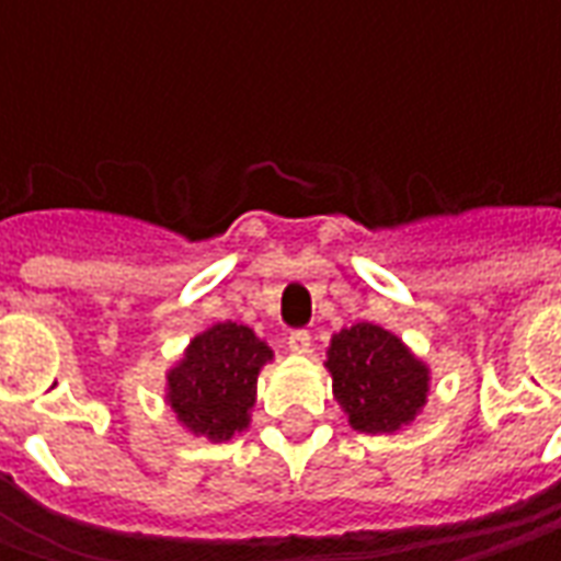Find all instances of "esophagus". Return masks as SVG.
Instances as JSON below:
<instances>
[{"label": "esophagus", "mask_w": 561, "mask_h": 561, "mask_svg": "<svg viewBox=\"0 0 561 561\" xmlns=\"http://www.w3.org/2000/svg\"><path fill=\"white\" fill-rule=\"evenodd\" d=\"M287 346H290L296 356H306V353L312 350V334H309V331H293V334L287 336Z\"/></svg>", "instance_id": "obj_1"}]
</instances>
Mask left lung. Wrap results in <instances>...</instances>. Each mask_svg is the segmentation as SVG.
Wrapping results in <instances>:
<instances>
[{
	"mask_svg": "<svg viewBox=\"0 0 561 561\" xmlns=\"http://www.w3.org/2000/svg\"><path fill=\"white\" fill-rule=\"evenodd\" d=\"M324 368L336 405L358 434H397L419 419L431 397V365L402 336L371 321L331 336Z\"/></svg>",
	"mask_w": 561,
	"mask_h": 561,
	"instance_id": "obj_1",
	"label": "left lung"
}]
</instances>
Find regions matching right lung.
Masks as SVG:
<instances>
[{
	"instance_id": "1",
	"label": "right lung",
	"mask_w": 561,
	"mask_h": 561,
	"mask_svg": "<svg viewBox=\"0 0 561 561\" xmlns=\"http://www.w3.org/2000/svg\"><path fill=\"white\" fill-rule=\"evenodd\" d=\"M274 350L247 324L218 321L186 343L164 371V405L193 437L227 443L252 421L262 368Z\"/></svg>"
}]
</instances>
